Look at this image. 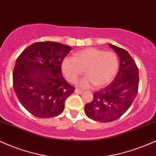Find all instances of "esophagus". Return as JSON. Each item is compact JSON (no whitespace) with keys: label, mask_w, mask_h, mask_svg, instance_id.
Returning <instances> with one entry per match:
<instances>
[{"label":"esophagus","mask_w":156,"mask_h":156,"mask_svg":"<svg viewBox=\"0 0 156 156\" xmlns=\"http://www.w3.org/2000/svg\"><path fill=\"white\" fill-rule=\"evenodd\" d=\"M74 92H75V94H83V90H80V89H77V88H76V89H75Z\"/></svg>","instance_id":"esophagus-1"}]
</instances>
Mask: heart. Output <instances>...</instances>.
<instances>
[{
    "instance_id": "1",
    "label": "heart",
    "mask_w": 156,
    "mask_h": 156,
    "mask_svg": "<svg viewBox=\"0 0 156 156\" xmlns=\"http://www.w3.org/2000/svg\"><path fill=\"white\" fill-rule=\"evenodd\" d=\"M61 69L68 81L75 83L84 73L86 76L79 81V85L87 87L95 85L102 87L113 80L119 69V59L113 52H105L96 48H88L74 54V57H66Z\"/></svg>"
}]
</instances>
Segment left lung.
<instances>
[{
  "label": "left lung",
  "instance_id": "left-lung-1",
  "mask_svg": "<svg viewBox=\"0 0 156 156\" xmlns=\"http://www.w3.org/2000/svg\"><path fill=\"white\" fill-rule=\"evenodd\" d=\"M119 59L116 78L105 88L94 93L91 102L85 106L86 116L100 122H111L120 118L138 94L139 69L127 51L108 43Z\"/></svg>",
  "mask_w": 156,
  "mask_h": 156
}]
</instances>
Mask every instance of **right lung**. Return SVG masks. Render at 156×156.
I'll return each mask as SVG.
<instances>
[{
  "instance_id": "right-lung-1",
  "label": "right lung",
  "mask_w": 156,
  "mask_h": 156,
  "mask_svg": "<svg viewBox=\"0 0 156 156\" xmlns=\"http://www.w3.org/2000/svg\"><path fill=\"white\" fill-rule=\"evenodd\" d=\"M71 48L57 42H37L17 59L14 90L22 105L33 116L50 118L63 111L65 101L74 91L61 71L62 60Z\"/></svg>"
}]
</instances>
